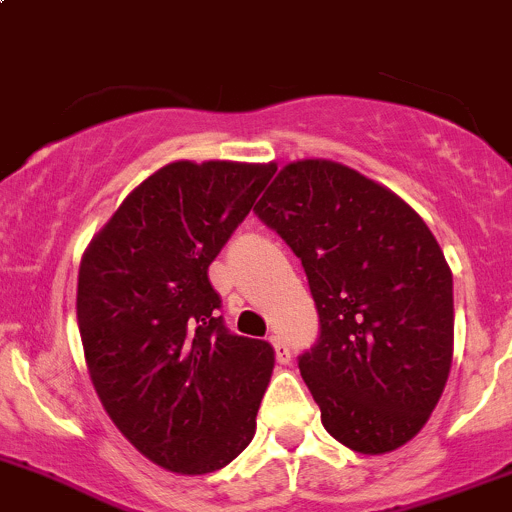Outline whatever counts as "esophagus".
Wrapping results in <instances>:
<instances>
[{
	"label": "esophagus",
	"mask_w": 512,
	"mask_h": 512,
	"mask_svg": "<svg viewBox=\"0 0 512 512\" xmlns=\"http://www.w3.org/2000/svg\"><path fill=\"white\" fill-rule=\"evenodd\" d=\"M268 340H271L273 352H276V360L281 362V365H288V362H291V347L286 345V340H283L281 335H271Z\"/></svg>",
	"instance_id": "obj_1"
}]
</instances>
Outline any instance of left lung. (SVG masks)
<instances>
[{
	"mask_svg": "<svg viewBox=\"0 0 512 512\" xmlns=\"http://www.w3.org/2000/svg\"><path fill=\"white\" fill-rule=\"evenodd\" d=\"M256 214L300 258L320 337L298 360L333 439L367 456L412 441L453 360V276L424 219L333 160L278 170Z\"/></svg>",
	"mask_w": 512,
	"mask_h": 512,
	"instance_id": "left-lung-1",
	"label": "left lung"
}]
</instances>
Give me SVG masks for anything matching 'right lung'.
<instances>
[{
  "instance_id": "obj_1",
  "label": "right lung",
  "mask_w": 512,
  "mask_h": 512,
  "mask_svg": "<svg viewBox=\"0 0 512 512\" xmlns=\"http://www.w3.org/2000/svg\"><path fill=\"white\" fill-rule=\"evenodd\" d=\"M273 172V162H170L83 251L88 374L120 434L165 471H219L256 434L273 347L224 328L207 271Z\"/></svg>"
}]
</instances>
